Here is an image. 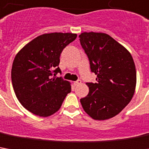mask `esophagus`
Segmentation results:
<instances>
[{
    "instance_id": "obj_1",
    "label": "esophagus",
    "mask_w": 149,
    "mask_h": 149,
    "mask_svg": "<svg viewBox=\"0 0 149 149\" xmlns=\"http://www.w3.org/2000/svg\"><path fill=\"white\" fill-rule=\"evenodd\" d=\"M80 84H81V80H79V79L77 80V81L74 82V86H78V85H79Z\"/></svg>"
}]
</instances>
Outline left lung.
<instances>
[{"instance_id": "8db88e82", "label": "left lung", "mask_w": 149, "mask_h": 149, "mask_svg": "<svg viewBox=\"0 0 149 149\" xmlns=\"http://www.w3.org/2000/svg\"><path fill=\"white\" fill-rule=\"evenodd\" d=\"M80 44L88 56L96 83H86L88 94L82 107L94 120H103L119 114L132 99L136 70L132 56L122 45L103 33H83Z\"/></svg>"}]
</instances>
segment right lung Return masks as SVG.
Listing matches in <instances>:
<instances>
[{
	"mask_svg": "<svg viewBox=\"0 0 149 149\" xmlns=\"http://www.w3.org/2000/svg\"><path fill=\"white\" fill-rule=\"evenodd\" d=\"M77 38L75 33H52L37 37L17 53L12 65L13 88L22 106L39 116L56 112L71 91L59 68L63 49Z\"/></svg>",
	"mask_w": 149,
	"mask_h": 149,
	"instance_id": "obj_1",
	"label": "right lung"
}]
</instances>
